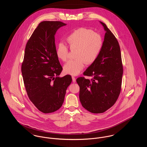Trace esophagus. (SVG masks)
Here are the masks:
<instances>
[{
	"instance_id": "1",
	"label": "esophagus",
	"mask_w": 147,
	"mask_h": 147,
	"mask_svg": "<svg viewBox=\"0 0 147 147\" xmlns=\"http://www.w3.org/2000/svg\"><path fill=\"white\" fill-rule=\"evenodd\" d=\"M72 80H73V83H76V78H75V77H72Z\"/></svg>"
}]
</instances>
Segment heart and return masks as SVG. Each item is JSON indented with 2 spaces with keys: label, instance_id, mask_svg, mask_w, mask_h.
Masks as SVG:
<instances>
[{
  "label": "heart",
  "instance_id": "heart-1",
  "mask_svg": "<svg viewBox=\"0 0 147 147\" xmlns=\"http://www.w3.org/2000/svg\"><path fill=\"white\" fill-rule=\"evenodd\" d=\"M66 41L71 50L76 49V59L70 60L63 67L64 71L71 76H77L84 69L85 61L93 63L97 58L103 45L102 38L98 33L88 28H78L70 34ZM68 49L63 43L58 45L56 56L62 61L67 59Z\"/></svg>",
  "mask_w": 147,
  "mask_h": 147
}]
</instances>
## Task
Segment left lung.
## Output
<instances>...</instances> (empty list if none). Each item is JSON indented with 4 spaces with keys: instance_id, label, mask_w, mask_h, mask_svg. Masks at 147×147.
<instances>
[{
    "instance_id": "left-lung-1",
    "label": "left lung",
    "mask_w": 147,
    "mask_h": 147,
    "mask_svg": "<svg viewBox=\"0 0 147 147\" xmlns=\"http://www.w3.org/2000/svg\"><path fill=\"white\" fill-rule=\"evenodd\" d=\"M105 34L101 50L96 59L77 79L80 87L79 99L83 107L94 113H103L115 104L122 84L123 67L119 42L104 23Z\"/></svg>"
}]
</instances>
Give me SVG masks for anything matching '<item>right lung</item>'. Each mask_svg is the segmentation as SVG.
Instances as JSON below:
<instances>
[{"label":"right lung","instance_id":"1","mask_svg":"<svg viewBox=\"0 0 147 147\" xmlns=\"http://www.w3.org/2000/svg\"><path fill=\"white\" fill-rule=\"evenodd\" d=\"M67 24L61 21H42L26 44L21 72L28 95L40 111L55 112L62 106L70 75L60 77L62 67L56 56L55 36Z\"/></svg>","mask_w":147,"mask_h":147}]
</instances>
